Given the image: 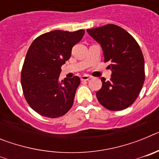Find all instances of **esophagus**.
<instances>
[{
  "mask_svg": "<svg viewBox=\"0 0 159 159\" xmlns=\"http://www.w3.org/2000/svg\"><path fill=\"white\" fill-rule=\"evenodd\" d=\"M91 78H92V77L90 76V75H82V76H81V80H83V81H87V80H88L89 79H91Z\"/></svg>",
  "mask_w": 159,
  "mask_h": 159,
  "instance_id": "34e87169",
  "label": "esophagus"
}]
</instances>
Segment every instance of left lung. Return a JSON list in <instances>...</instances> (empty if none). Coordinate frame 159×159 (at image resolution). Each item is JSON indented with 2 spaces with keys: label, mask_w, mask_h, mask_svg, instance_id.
<instances>
[{
  "label": "left lung",
  "mask_w": 159,
  "mask_h": 159,
  "mask_svg": "<svg viewBox=\"0 0 159 159\" xmlns=\"http://www.w3.org/2000/svg\"><path fill=\"white\" fill-rule=\"evenodd\" d=\"M100 44L104 61L110 62V81L102 77V88L96 92L99 102L107 109L121 111L135 101L145 80L144 58L134 37L123 29L107 25L88 29Z\"/></svg>",
  "instance_id": "left-lung-1"
}]
</instances>
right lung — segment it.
Returning <instances> with one entry per match:
<instances>
[{"label":"right lung","instance_id":"right-lung-1","mask_svg":"<svg viewBox=\"0 0 159 159\" xmlns=\"http://www.w3.org/2000/svg\"><path fill=\"white\" fill-rule=\"evenodd\" d=\"M84 30H55L38 36L28 50L21 71V86L29 106L40 116L58 118L72 107L80 84L79 76L60 81L61 66L71 57Z\"/></svg>","mask_w":159,"mask_h":159}]
</instances>
